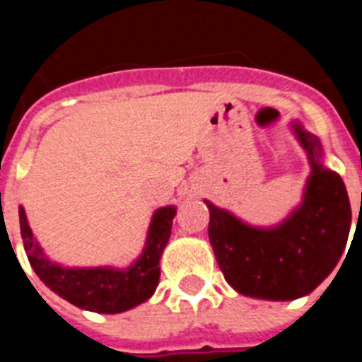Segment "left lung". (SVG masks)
I'll return each instance as SVG.
<instances>
[{
    "mask_svg": "<svg viewBox=\"0 0 362 362\" xmlns=\"http://www.w3.org/2000/svg\"><path fill=\"white\" fill-rule=\"evenodd\" d=\"M292 132L308 158L310 175L303 201L288 216L257 225L204 199L217 264L233 290L255 299L308 296L337 267L350 235L351 206L343 179L322 163L317 136L300 121H292Z\"/></svg>",
    "mask_w": 362,
    "mask_h": 362,
    "instance_id": "1",
    "label": "left lung"
}]
</instances>
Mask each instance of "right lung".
I'll use <instances>...</instances> for the list:
<instances>
[{
	"label": "right lung",
	"instance_id": "obj_1",
	"mask_svg": "<svg viewBox=\"0 0 362 362\" xmlns=\"http://www.w3.org/2000/svg\"><path fill=\"white\" fill-rule=\"evenodd\" d=\"M175 214V204L159 206L152 214L141 250L127 263H74L54 257L32 228L23 206H19V228L30 267L54 293L88 312L121 313L145 303L158 288L159 259L170 239Z\"/></svg>",
	"mask_w": 362,
	"mask_h": 362
}]
</instances>
